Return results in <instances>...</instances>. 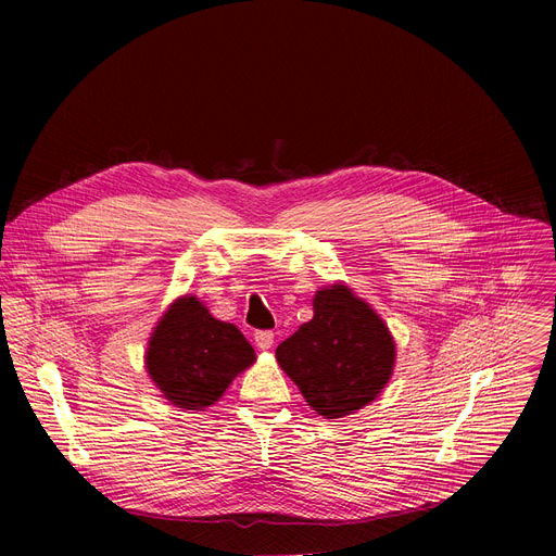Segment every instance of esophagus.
<instances>
[{"label": "esophagus", "instance_id": "34e87169", "mask_svg": "<svg viewBox=\"0 0 556 556\" xmlns=\"http://www.w3.org/2000/svg\"><path fill=\"white\" fill-rule=\"evenodd\" d=\"M255 343H257L260 350H270L273 343H275V332H270V330L255 332Z\"/></svg>", "mask_w": 556, "mask_h": 556}]
</instances>
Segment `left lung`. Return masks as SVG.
<instances>
[{
	"instance_id": "obj_1",
	"label": "left lung",
	"mask_w": 556,
	"mask_h": 556,
	"mask_svg": "<svg viewBox=\"0 0 556 556\" xmlns=\"http://www.w3.org/2000/svg\"><path fill=\"white\" fill-rule=\"evenodd\" d=\"M277 361L305 403L326 418L350 416L387 384L395 345L380 316L348 286L314 294V316L279 343Z\"/></svg>"
}]
</instances>
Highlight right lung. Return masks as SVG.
<instances>
[{"label": "right lung", "mask_w": 556, "mask_h": 556, "mask_svg": "<svg viewBox=\"0 0 556 556\" xmlns=\"http://www.w3.org/2000/svg\"><path fill=\"white\" fill-rule=\"evenodd\" d=\"M144 363L167 401L202 412L255 363V350L232 324L213 319L195 296H182L155 326Z\"/></svg>", "instance_id": "1"}]
</instances>
